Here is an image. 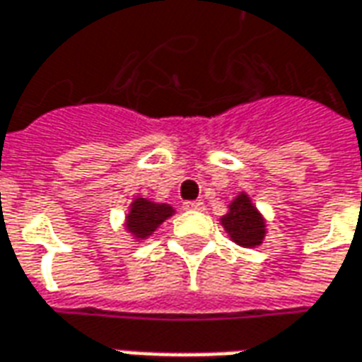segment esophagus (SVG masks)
<instances>
[{
	"label": "esophagus",
	"instance_id": "1",
	"mask_svg": "<svg viewBox=\"0 0 362 362\" xmlns=\"http://www.w3.org/2000/svg\"><path fill=\"white\" fill-rule=\"evenodd\" d=\"M183 209L185 210H202L204 209V204L201 201H187L183 202Z\"/></svg>",
	"mask_w": 362,
	"mask_h": 362
}]
</instances>
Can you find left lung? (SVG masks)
I'll return each instance as SVG.
<instances>
[{
  "instance_id": "obj_1",
  "label": "left lung",
  "mask_w": 362,
  "mask_h": 362,
  "mask_svg": "<svg viewBox=\"0 0 362 362\" xmlns=\"http://www.w3.org/2000/svg\"><path fill=\"white\" fill-rule=\"evenodd\" d=\"M220 222L226 228L230 238L243 247L261 245L265 238V220L251 204V199L245 193H240L230 202V210Z\"/></svg>"
}]
</instances>
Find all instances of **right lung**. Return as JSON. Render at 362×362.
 <instances>
[{"label":"right lung","instance_id":"add662e5","mask_svg":"<svg viewBox=\"0 0 362 362\" xmlns=\"http://www.w3.org/2000/svg\"><path fill=\"white\" fill-rule=\"evenodd\" d=\"M175 210L163 202H152L148 199H136L130 204V212L127 216V228L130 234L138 240H146L152 235L161 222H165Z\"/></svg>","mask_w":362,"mask_h":362}]
</instances>
